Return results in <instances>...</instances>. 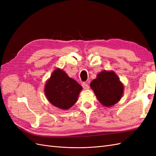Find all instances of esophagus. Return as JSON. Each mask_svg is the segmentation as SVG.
<instances>
[{"label":"esophagus","mask_w":156,"mask_h":156,"mask_svg":"<svg viewBox=\"0 0 156 156\" xmlns=\"http://www.w3.org/2000/svg\"><path fill=\"white\" fill-rule=\"evenodd\" d=\"M82 86H83V88L84 89H85V90H88V89H89V85L88 84H87V83H83V84H82Z\"/></svg>","instance_id":"34e87169"}]
</instances>
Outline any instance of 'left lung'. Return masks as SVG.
Here are the masks:
<instances>
[{"label": "left lung", "mask_w": 156, "mask_h": 156, "mask_svg": "<svg viewBox=\"0 0 156 156\" xmlns=\"http://www.w3.org/2000/svg\"><path fill=\"white\" fill-rule=\"evenodd\" d=\"M98 101L109 107L119 102L124 93V84L113 71H102L90 83Z\"/></svg>", "instance_id": "8db88e82"}]
</instances>
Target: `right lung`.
I'll return each instance as SVG.
<instances>
[{
  "instance_id": "obj_1",
  "label": "right lung",
  "mask_w": 156,
  "mask_h": 156,
  "mask_svg": "<svg viewBox=\"0 0 156 156\" xmlns=\"http://www.w3.org/2000/svg\"><path fill=\"white\" fill-rule=\"evenodd\" d=\"M83 87L64 71L55 69L47 81L44 92L48 100L55 107L66 110L77 101Z\"/></svg>"
}]
</instances>
